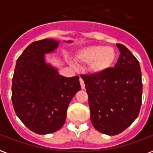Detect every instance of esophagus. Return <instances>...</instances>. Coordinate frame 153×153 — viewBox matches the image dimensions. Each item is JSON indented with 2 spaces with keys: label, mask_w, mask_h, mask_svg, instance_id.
<instances>
[{
  "label": "esophagus",
  "mask_w": 153,
  "mask_h": 153,
  "mask_svg": "<svg viewBox=\"0 0 153 153\" xmlns=\"http://www.w3.org/2000/svg\"><path fill=\"white\" fill-rule=\"evenodd\" d=\"M79 81H80V84H81V87H82V89H85V83H84V81L82 80V79H79Z\"/></svg>",
  "instance_id": "1"
}]
</instances>
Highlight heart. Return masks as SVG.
<instances>
[{
    "mask_svg": "<svg viewBox=\"0 0 153 153\" xmlns=\"http://www.w3.org/2000/svg\"><path fill=\"white\" fill-rule=\"evenodd\" d=\"M77 59L82 63H89V69L92 73L100 74L111 68L116 59V53L112 47L90 45L79 50Z\"/></svg>",
    "mask_w": 153,
    "mask_h": 153,
    "instance_id": "1",
    "label": "heart"
}]
</instances>
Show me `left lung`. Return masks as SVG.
Returning <instances> with one entry per match:
<instances>
[{
	"label": "left lung",
	"instance_id": "obj_1",
	"mask_svg": "<svg viewBox=\"0 0 153 153\" xmlns=\"http://www.w3.org/2000/svg\"><path fill=\"white\" fill-rule=\"evenodd\" d=\"M116 46L120 55L114 68L81 76L89 97L92 124L110 136L122 133L137 119L142 97L138 60L123 45Z\"/></svg>",
	"mask_w": 153,
	"mask_h": 153
}]
</instances>
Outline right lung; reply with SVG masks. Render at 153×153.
<instances>
[{"label": "right lung", "instance_id": "right-lung-1", "mask_svg": "<svg viewBox=\"0 0 153 153\" xmlns=\"http://www.w3.org/2000/svg\"><path fill=\"white\" fill-rule=\"evenodd\" d=\"M59 45V41L51 38L33 42L16 60L12 105L25 126L38 134H52L64 126L68 105L81 89L79 76L60 75L45 60V55Z\"/></svg>", "mask_w": 153, "mask_h": 153}]
</instances>
